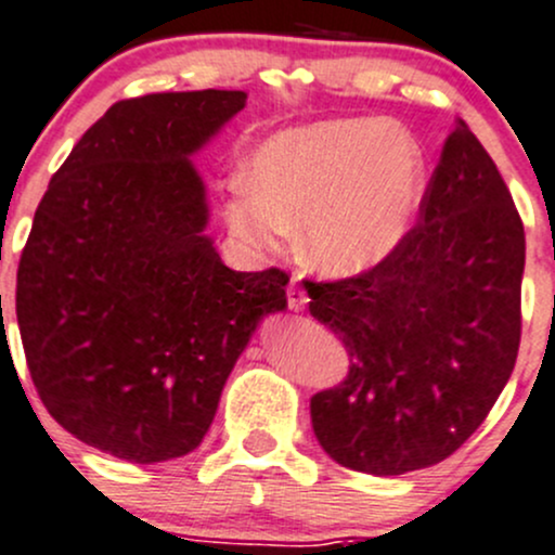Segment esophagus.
<instances>
[{"mask_svg": "<svg viewBox=\"0 0 555 555\" xmlns=\"http://www.w3.org/2000/svg\"><path fill=\"white\" fill-rule=\"evenodd\" d=\"M287 302H289L292 310H297V313H300V310H306V306H308L306 289H302L297 282H292L287 287Z\"/></svg>", "mask_w": 555, "mask_h": 555, "instance_id": "1", "label": "esophagus"}]
</instances>
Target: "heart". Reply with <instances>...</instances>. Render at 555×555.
<instances>
[{"mask_svg":"<svg viewBox=\"0 0 555 555\" xmlns=\"http://www.w3.org/2000/svg\"><path fill=\"white\" fill-rule=\"evenodd\" d=\"M249 181L236 179L227 223L242 245L271 249L302 227L319 271L352 276L405 240L424 189L416 142L376 118H334L279 131L258 147Z\"/></svg>","mask_w":555,"mask_h":555,"instance_id":"b5f03b06","label":"heart"}]
</instances>
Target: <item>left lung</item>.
<instances>
[{"mask_svg": "<svg viewBox=\"0 0 555 555\" xmlns=\"http://www.w3.org/2000/svg\"><path fill=\"white\" fill-rule=\"evenodd\" d=\"M525 227L495 163L455 120L418 223L379 266L310 282L350 369L310 398L337 464L398 477L453 455L503 392L521 339Z\"/></svg>", "mask_w": 555, "mask_h": 555, "instance_id": "obj_1", "label": "left lung"}]
</instances>
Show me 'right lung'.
Masks as SVG:
<instances>
[{
	"instance_id": "obj_1",
	"label": "right lung",
	"mask_w": 555,
	"mask_h": 555,
	"mask_svg": "<svg viewBox=\"0 0 555 555\" xmlns=\"http://www.w3.org/2000/svg\"><path fill=\"white\" fill-rule=\"evenodd\" d=\"M245 102L221 89L115 102L36 208L15 292L30 379L54 422L115 459L192 453L260 319L287 308L284 271L223 266L189 160Z\"/></svg>"
}]
</instances>
